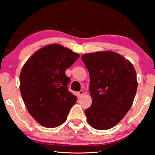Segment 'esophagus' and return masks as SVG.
Listing matches in <instances>:
<instances>
[{"label": "esophagus", "instance_id": "1", "mask_svg": "<svg viewBox=\"0 0 155 155\" xmlns=\"http://www.w3.org/2000/svg\"><path fill=\"white\" fill-rule=\"evenodd\" d=\"M84 94V91L83 90H81L79 92H78V96L79 97V98H81V96H82Z\"/></svg>", "mask_w": 155, "mask_h": 155}]
</instances>
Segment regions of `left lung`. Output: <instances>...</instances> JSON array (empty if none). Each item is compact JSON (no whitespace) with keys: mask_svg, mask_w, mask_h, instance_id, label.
Instances as JSON below:
<instances>
[{"mask_svg":"<svg viewBox=\"0 0 155 155\" xmlns=\"http://www.w3.org/2000/svg\"><path fill=\"white\" fill-rule=\"evenodd\" d=\"M81 59L90 77L92 104L85 110L88 124L97 130L110 129L132 106L138 85L135 68L111 51L86 53Z\"/></svg>","mask_w":155,"mask_h":155,"instance_id":"8db88e82","label":"left lung"}]
</instances>
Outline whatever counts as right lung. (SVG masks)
Wrapping results in <instances>:
<instances>
[{"instance_id": "add662e5", "label": "right lung", "mask_w": 155, "mask_h": 155, "mask_svg": "<svg viewBox=\"0 0 155 155\" xmlns=\"http://www.w3.org/2000/svg\"><path fill=\"white\" fill-rule=\"evenodd\" d=\"M79 54L58 44H49L33 54L21 70L20 90L28 113L46 128L65 122L77 96L68 90L65 75Z\"/></svg>"}]
</instances>
